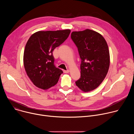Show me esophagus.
I'll return each instance as SVG.
<instances>
[{
    "label": "esophagus",
    "mask_w": 134,
    "mask_h": 134,
    "mask_svg": "<svg viewBox=\"0 0 134 134\" xmlns=\"http://www.w3.org/2000/svg\"><path fill=\"white\" fill-rule=\"evenodd\" d=\"M63 71H64V73L67 74V73H68V72H69V70H63Z\"/></svg>",
    "instance_id": "1"
}]
</instances>
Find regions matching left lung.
I'll return each mask as SVG.
<instances>
[{
  "instance_id": "obj_1",
  "label": "left lung",
  "mask_w": 134,
  "mask_h": 134,
  "mask_svg": "<svg viewBox=\"0 0 134 134\" xmlns=\"http://www.w3.org/2000/svg\"><path fill=\"white\" fill-rule=\"evenodd\" d=\"M71 38L81 59V77L76 85L84 92H90L101 84L108 73L110 54L107 43L101 34L89 29L72 32Z\"/></svg>"
}]
</instances>
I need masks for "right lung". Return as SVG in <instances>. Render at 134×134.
I'll return each mask as SVG.
<instances>
[{
	"label": "right lung",
	"instance_id": "1",
	"mask_svg": "<svg viewBox=\"0 0 134 134\" xmlns=\"http://www.w3.org/2000/svg\"><path fill=\"white\" fill-rule=\"evenodd\" d=\"M70 33L69 29L38 31L28 40L24 52V66L33 84L43 90L54 86L63 71L55 67L53 50L62 44Z\"/></svg>",
	"mask_w": 134,
	"mask_h": 134
}]
</instances>
